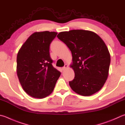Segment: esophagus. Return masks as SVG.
Segmentation results:
<instances>
[{"label":"esophagus","mask_w":125,"mask_h":125,"mask_svg":"<svg viewBox=\"0 0 125 125\" xmlns=\"http://www.w3.org/2000/svg\"><path fill=\"white\" fill-rule=\"evenodd\" d=\"M68 67V65L67 64H65L64 66L62 68V70H65V69H66Z\"/></svg>","instance_id":"1"}]
</instances>
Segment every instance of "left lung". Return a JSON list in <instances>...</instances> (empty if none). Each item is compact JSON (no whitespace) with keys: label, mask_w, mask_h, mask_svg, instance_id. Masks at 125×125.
<instances>
[{"label":"left lung","mask_w":125,"mask_h":125,"mask_svg":"<svg viewBox=\"0 0 125 125\" xmlns=\"http://www.w3.org/2000/svg\"><path fill=\"white\" fill-rule=\"evenodd\" d=\"M57 37L72 54L75 77L69 85L75 92L90 96L103 87L109 74L110 55L102 38L94 31L76 29L62 31Z\"/></svg>","instance_id":"left-lung-1"}]
</instances>
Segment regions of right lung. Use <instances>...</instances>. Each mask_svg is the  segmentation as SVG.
I'll return each instance as SVG.
<instances>
[{
    "label": "right lung",
    "mask_w": 125,
    "mask_h": 125,
    "mask_svg": "<svg viewBox=\"0 0 125 125\" xmlns=\"http://www.w3.org/2000/svg\"><path fill=\"white\" fill-rule=\"evenodd\" d=\"M57 33L36 31L18 52L16 72L24 91L36 98H44L53 91L61 72L53 67L50 45Z\"/></svg>",
    "instance_id": "right-lung-1"
}]
</instances>
